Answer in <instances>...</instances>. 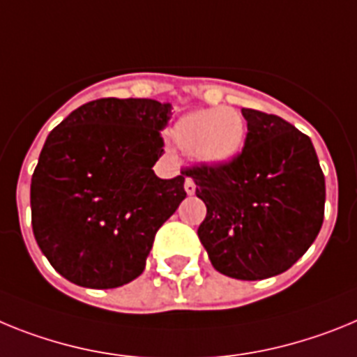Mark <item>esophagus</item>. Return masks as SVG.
I'll list each match as a JSON object with an SVG mask.
<instances>
[{"instance_id": "1", "label": "esophagus", "mask_w": 357, "mask_h": 357, "mask_svg": "<svg viewBox=\"0 0 357 357\" xmlns=\"http://www.w3.org/2000/svg\"><path fill=\"white\" fill-rule=\"evenodd\" d=\"M185 192H187L188 196H194V194H196V183L192 181L190 178L185 179Z\"/></svg>"}]
</instances>
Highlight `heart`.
Segmentation results:
<instances>
[{
    "label": "heart",
    "instance_id": "heart-1",
    "mask_svg": "<svg viewBox=\"0 0 357 357\" xmlns=\"http://www.w3.org/2000/svg\"><path fill=\"white\" fill-rule=\"evenodd\" d=\"M170 138L203 165L221 167L243 153L248 126L234 107H206L181 114L170 129Z\"/></svg>",
    "mask_w": 357,
    "mask_h": 357
}]
</instances>
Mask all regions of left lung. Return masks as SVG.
<instances>
[{"instance_id":"obj_1","label":"left lung","mask_w":357,"mask_h":357,"mask_svg":"<svg viewBox=\"0 0 357 357\" xmlns=\"http://www.w3.org/2000/svg\"><path fill=\"white\" fill-rule=\"evenodd\" d=\"M243 153L221 167L185 174L206 204L201 244L213 268L237 280L287 271L324 222L325 178L309 136L277 114L243 107Z\"/></svg>"}]
</instances>
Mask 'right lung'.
Returning <instances> with one entry per match:
<instances>
[{
    "label": "right lung",
    "mask_w": 357,
    "mask_h": 357,
    "mask_svg": "<svg viewBox=\"0 0 357 357\" xmlns=\"http://www.w3.org/2000/svg\"><path fill=\"white\" fill-rule=\"evenodd\" d=\"M170 109L153 98H100L48 135L30 185L32 228L66 280L113 289L144 273L154 235L187 197L185 176L153 170Z\"/></svg>",
    "instance_id": "1"
}]
</instances>
